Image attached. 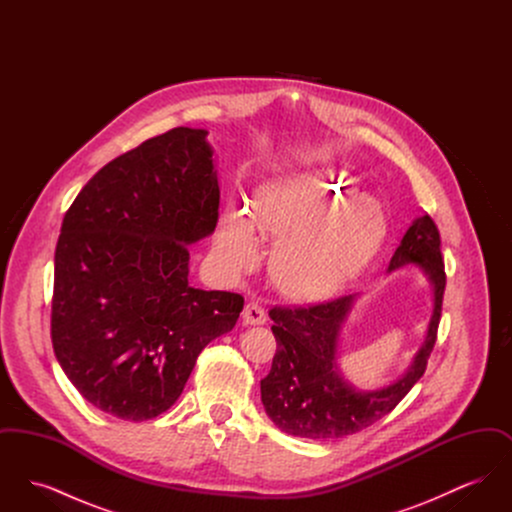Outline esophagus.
I'll return each instance as SVG.
<instances>
[{
  "label": "esophagus",
  "mask_w": 512,
  "mask_h": 512,
  "mask_svg": "<svg viewBox=\"0 0 512 512\" xmlns=\"http://www.w3.org/2000/svg\"><path fill=\"white\" fill-rule=\"evenodd\" d=\"M244 322L249 324V326H261V324L267 322V313H265V309L259 303L251 301V303L245 305Z\"/></svg>",
  "instance_id": "obj_1"
}]
</instances>
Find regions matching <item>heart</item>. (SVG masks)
I'll list each match as a JSON object with an SVG mask.
<instances>
[{
    "instance_id": "b5f03b06",
    "label": "heart",
    "mask_w": 512,
    "mask_h": 512,
    "mask_svg": "<svg viewBox=\"0 0 512 512\" xmlns=\"http://www.w3.org/2000/svg\"><path fill=\"white\" fill-rule=\"evenodd\" d=\"M253 220L228 211L215 251L220 267L240 274L261 259V232L280 238L270 261L276 288L297 301L330 297L374 257L386 232L376 199L359 195L340 169L299 172L267 184L253 201Z\"/></svg>"
}]
</instances>
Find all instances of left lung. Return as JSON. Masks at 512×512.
<instances>
[{"instance_id":"1","label":"left lung","mask_w":512,"mask_h":512,"mask_svg":"<svg viewBox=\"0 0 512 512\" xmlns=\"http://www.w3.org/2000/svg\"><path fill=\"white\" fill-rule=\"evenodd\" d=\"M438 226L428 215L413 220L388 265V274L416 267L430 282L434 309L426 336L411 365L390 384L359 390L341 374L340 336L357 293L315 307L280 309L268 315L278 343L272 368L261 380V401L268 418L286 434L334 439L357 434L391 413L426 370L438 334L445 270Z\"/></svg>"}]
</instances>
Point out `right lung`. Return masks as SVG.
<instances>
[{"instance_id": "1", "label": "right lung", "mask_w": 512, "mask_h": 512, "mask_svg": "<svg viewBox=\"0 0 512 512\" xmlns=\"http://www.w3.org/2000/svg\"><path fill=\"white\" fill-rule=\"evenodd\" d=\"M207 134L178 126L113 159L61 224L53 351L80 395L122 420L171 409L203 347L244 309L242 295L188 280V245L211 236L219 220Z\"/></svg>"}]
</instances>
